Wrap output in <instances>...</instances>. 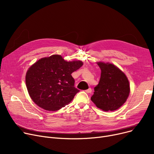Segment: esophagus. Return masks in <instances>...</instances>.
Listing matches in <instances>:
<instances>
[{
  "label": "esophagus",
  "mask_w": 154,
  "mask_h": 154,
  "mask_svg": "<svg viewBox=\"0 0 154 154\" xmlns=\"http://www.w3.org/2000/svg\"><path fill=\"white\" fill-rule=\"evenodd\" d=\"M92 88H88L87 90H86L85 91V92H87V93H88V94H91V92H92Z\"/></svg>",
  "instance_id": "34e87169"
}]
</instances>
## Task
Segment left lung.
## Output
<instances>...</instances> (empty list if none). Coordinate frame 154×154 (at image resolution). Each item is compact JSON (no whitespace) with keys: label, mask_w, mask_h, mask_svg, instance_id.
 Listing matches in <instances>:
<instances>
[{"label":"left lung","mask_w":154,"mask_h":154,"mask_svg":"<svg viewBox=\"0 0 154 154\" xmlns=\"http://www.w3.org/2000/svg\"><path fill=\"white\" fill-rule=\"evenodd\" d=\"M101 75L99 84L94 87L92 101L104 111L120 108L127 100L130 93V85L124 74L114 65L99 62Z\"/></svg>","instance_id":"obj_1"}]
</instances>
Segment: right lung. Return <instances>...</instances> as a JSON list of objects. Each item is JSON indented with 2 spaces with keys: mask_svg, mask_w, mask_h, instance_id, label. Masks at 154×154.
Returning a JSON list of instances; mask_svg holds the SVG:
<instances>
[{
  "mask_svg": "<svg viewBox=\"0 0 154 154\" xmlns=\"http://www.w3.org/2000/svg\"><path fill=\"white\" fill-rule=\"evenodd\" d=\"M83 63L67 62L53 55L38 60L29 68L26 76L28 92L38 106L50 111L58 110L69 103L79 92L71 74Z\"/></svg>",
  "mask_w": 154,
  "mask_h": 154,
  "instance_id": "1",
  "label": "right lung"
}]
</instances>
